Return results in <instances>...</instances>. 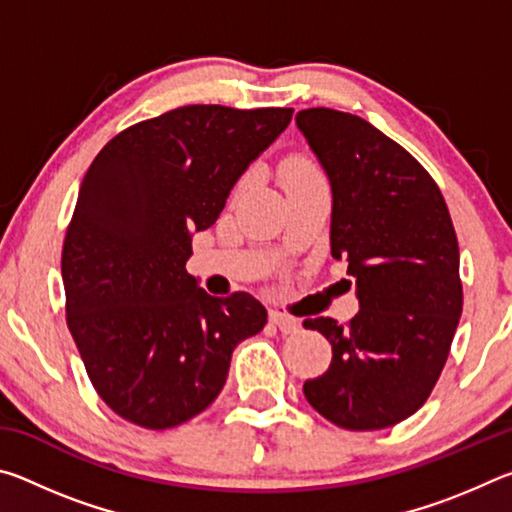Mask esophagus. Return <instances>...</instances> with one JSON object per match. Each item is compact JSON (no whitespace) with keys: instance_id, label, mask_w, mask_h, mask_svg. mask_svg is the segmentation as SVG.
<instances>
[{"instance_id":"esophagus-1","label":"esophagus","mask_w":512,"mask_h":512,"mask_svg":"<svg viewBox=\"0 0 512 512\" xmlns=\"http://www.w3.org/2000/svg\"><path fill=\"white\" fill-rule=\"evenodd\" d=\"M271 323L280 329L282 334H293V332H298V327H300V323H298V318H293V316H289V314H284V311H280V309H273L271 311Z\"/></svg>"}]
</instances>
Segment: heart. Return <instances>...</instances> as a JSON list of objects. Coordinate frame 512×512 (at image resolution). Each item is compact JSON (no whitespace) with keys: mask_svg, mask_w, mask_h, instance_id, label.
<instances>
[{"mask_svg":"<svg viewBox=\"0 0 512 512\" xmlns=\"http://www.w3.org/2000/svg\"><path fill=\"white\" fill-rule=\"evenodd\" d=\"M280 178L284 187L300 185V183H311V180H318L320 173L307 158H289L284 160L280 169Z\"/></svg>","mask_w":512,"mask_h":512,"instance_id":"heart-1","label":"heart"}]
</instances>
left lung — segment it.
Instances as JSON below:
<instances>
[{"instance_id": "8db88e82", "label": "left lung", "mask_w": 512, "mask_h": 512, "mask_svg": "<svg viewBox=\"0 0 512 512\" xmlns=\"http://www.w3.org/2000/svg\"><path fill=\"white\" fill-rule=\"evenodd\" d=\"M296 124L329 178L332 257L348 259L359 298L348 325L305 320L332 363L302 391L336 427H393L427 402L463 311L452 216L427 169L366 119L309 108Z\"/></svg>"}]
</instances>
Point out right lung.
<instances>
[{
  "label": "right lung",
  "instance_id": "obj_1",
  "mask_svg": "<svg viewBox=\"0 0 512 512\" xmlns=\"http://www.w3.org/2000/svg\"><path fill=\"white\" fill-rule=\"evenodd\" d=\"M293 108L183 106L135 124L85 173L63 244L67 327L101 400L144 429L205 411L237 345L262 332L250 293L214 298L187 273L192 235L289 126Z\"/></svg>",
  "mask_w": 512,
  "mask_h": 512
}]
</instances>
